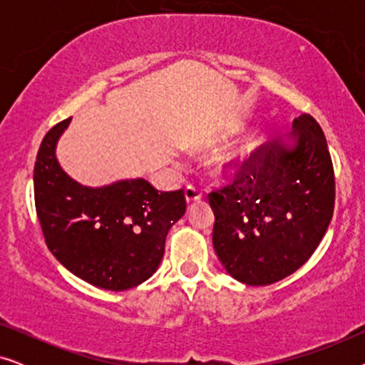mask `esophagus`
Masks as SVG:
<instances>
[{"label": "esophagus", "mask_w": 365, "mask_h": 365, "mask_svg": "<svg viewBox=\"0 0 365 365\" xmlns=\"http://www.w3.org/2000/svg\"><path fill=\"white\" fill-rule=\"evenodd\" d=\"M186 201H187V204L189 202H194V201H199V199L202 197V194H204V191L201 187H197V186H192V184H189V186H186Z\"/></svg>", "instance_id": "1"}]
</instances>
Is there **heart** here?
I'll return each instance as SVG.
<instances>
[{
  "label": "heart",
  "mask_w": 365,
  "mask_h": 365,
  "mask_svg": "<svg viewBox=\"0 0 365 365\" xmlns=\"http://www.w3.org/2000/svg\"><path fill=\"white\" fill-rule=\"evenodd\" d=\"M239 129V126H229L224 129V131H221L217 134V136L212 138V141H219V139H224V138H229L231 134H234ZM262 143V136L261 134H251L246 141H244L241 146H239L236 151H234L232 154H229L227 158H219L217 159V164L219 166H224V164L227 163H239V161H244V159H247L251 154L256 151V149L259 148V144Z\"/></svg>",
  "instance_id": "obj_1"
}]
</instances>
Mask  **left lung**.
<instances>
[{"label":"left lung","instance_id":"obj_1","mask_svg":"<svg viewBox=\"0 0 365 365\" xmlns=\"http://www.w3.org/2000/svg\"><path fill=\"white\" fill-rule=\"evenodd\" d=\"M292 146H259L234 178L209 192L212 244L226 271L247 286H267L304 266L334 214L336 178L321 126L311 114L292 123Z\"/></svg>","mask_w":365,"mask_h":365}]
</instances>
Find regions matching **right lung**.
<instances>
[{
  "label": "right lung",
  "mask_w": 365,
  "mask_h": 365,
  "mask_svg": "<svg viewBox=\"0 0 365 365\" xmlns=\"http://www.w3.org/2000/svg\"><path fill=\"white\" fill-rule=\"evenodd\" d=\"M71 118L46 133L34 164V206L53 256L93 286L136 287L156 272L169 229L186 212L184 189L146 179L86 187L59 168L54 148Z\"/></svg>",
  "instance_id": "1"
}]
</instances>
